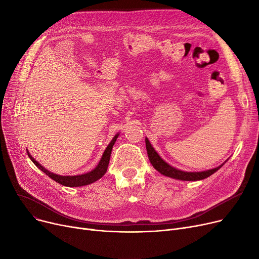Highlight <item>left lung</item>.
Segmentation results:
<instances>
[{
    "label": "left lung",
    "mask_w": 259,
    "mask_h": 259,
    "mask_svg": "<svg viewBox=\"0 0 259 259\" xmlns=\"http://www.w3.org/2000/svg\"><path fill=\"white\" fill-rule=\"evenodd\" d=\"M146 149H147V153L149 160L152 164V166L162 175L168 176V178L174 179V180H180V181H188V182H194V181H201L203 179L209 178L210 175L215 173L217 170L221 169L226 161H224L222 165L219 167H215L213 169H209L206 171H197V172H189V171H184L181 169L175 168L171 165H169L167 161L162 159L159 154L155 151V149L152 147V145L149 142V140L146 138Z\"/></svg>",
    "instance_id": "8db88e82"
}]
</instances>
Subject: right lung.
Segmentation results:
<instances>
[{"label": "right lung", "instance_id": "add662e5", "mask_svg": "<svg viewBox=\"0 0 259 259\" xmlns=\"http://www.w3.org/2000/svg\"><path fill=\"white\" fill-rule=\"evenodd\" d=\"M119 133H116L114 135V138L112 139V141L110 142L107 146V148L105 149V151L102 155L101 160L99 161L98 166L95 167L94 169H92L91 171L87 172V173H83V174H77V175H59L53 172H50L49 170H47L46 168H44L42 165L37 162L27 150V154H28L29 158L32 160L33 164L39 169L42 170L44 173H46V175H48L49 178L53 181H56L57 183L66 186V187H81V186H87L90 185L94 182H97L98 180H100L101 178L105 175V173L107 172L108 169V165H109V160H110V156H111V151L113 145L115 144L117 138H118Z\"/></svg>", "mask_w": 259, "mask_h": 259}]
</instances>
